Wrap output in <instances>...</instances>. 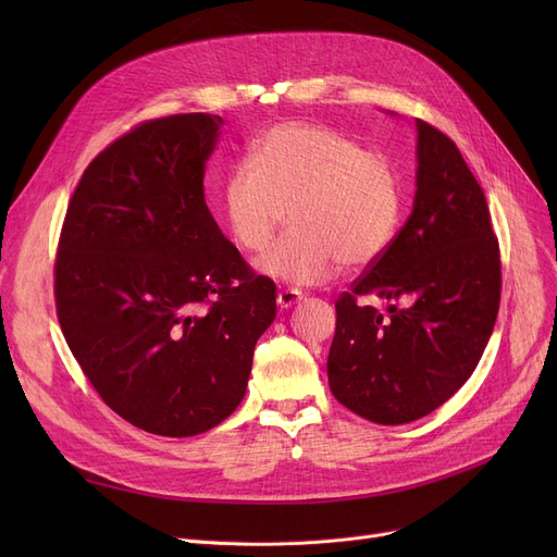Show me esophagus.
Listing matches in <instances>:
<instances>
[{
    "mask_svg": "<svg viewBox=\"0 0 557 557\" xmlns=\"http://www.w3.org/2000/svg\"><path fill=\"white\" fill-rule=\"evenodd\" d=\"M300 300H302V290H298V288H282L280 294H277V305H280L282 309L294 307V305L300 302Z\"/></svg>",
    "mask_w": 557,
    "mask_h": 557,
    "instance_id": "34e87169",
    "label": "esophagus"
}]
</instances>
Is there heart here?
Listing matches in <instances>:
<instances>
[{
	"mask_svg": "<svg viewBox=\"0 0 557 557\" xmlns=\"http://www.w3.org/2000/svg\"><path fill=\"white\" fill-rule=\"evenodd\" d=\"M232 242L259 255L286 210L290 230L259 269L294 286L330 282L345 263L363 269L393 246L404 210L395 162L323 124L284 122L263 133L221 183Z\"/></svg>",
	"mask_w": 557,
	"mask_h": 557,
	"instance_id": "heart-1",
	"label": "heart"
}]
</instances>
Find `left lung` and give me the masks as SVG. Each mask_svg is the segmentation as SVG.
Listing matches in <instances>:
<instances>
[{
  "label": "left lung",
  "mask_w": 557,
  "mask_h": 557,
  "mask_svg": "<svg viewBox=\"0 0 557 557\" xmlns=\"http://www.w3.org/2000/svg\"><path fill=\"white\" fill-rule=\"evenodd\" d=\"M374 295L389 313L363 306ZM502 300V252L485 194L443 131L418 120V191L388 252L336 300L334 397L376 424L443 406L472 376Z\"/></svg>",
  "instance_id": "obj_1"
}]
</instances>
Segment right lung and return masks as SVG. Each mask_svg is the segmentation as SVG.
I'll list each match as a JSON object with an SVG mask.
<instances>
[{
	"mask_svg": "<svg viewBox=\"0 0 557 557\" xmlns=\"http://www.w3.org/2000/svg\"><path fill=\"white\" fill-rule=\"evenodd\" d=\"M223 120L141 122L87 164L53 263L55 315L87 382L137 429L210 431L246 395L275 284L257 275L205 202Z\"/></svg>",
	"mask_w": 557,
	"mask_h": 557,
	"instance_id": "1",
	"label": "right lung"
}]
</instances>
